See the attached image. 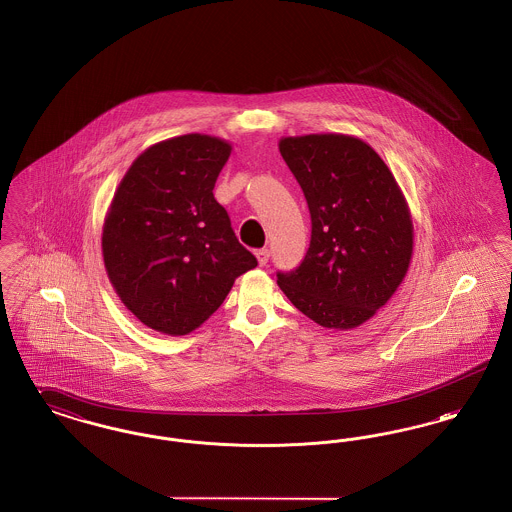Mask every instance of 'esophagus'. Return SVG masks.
Returning <instances> with one entry per match:
<instances>
[{
    "label": "esophagus",
    "instance_id": "esophagus-1",
    "mask_svg": "<svg viewBox=\"0 0 512 512\" xmlns=\"http://www.w3.org/2000/svg\"><path fill=\"white\" fill-rule=\"evenodd\" d=\"M255 255H257V261H259V265H261V267H265V265L268 263V257H270L268 249H259Z\"/></svg>",
    "mask_w": 512,
    "mask_h": 512
}]
</instances>
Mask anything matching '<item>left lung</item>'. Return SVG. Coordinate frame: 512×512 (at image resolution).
Instances as JSON below:
<instances>
[{"label": "left lung", "instance_id": "1", "mask_svg": "<svg viewBox=\"0 0 512 512\" xmlns=\"http://www.w3.org/2000/svg\"><path fill=\"white\" fill-rule=\"evenodd\" d=\"M280 153L313 222L299 268L278 286L305 317L351 330L397 292L413 259L411 209L384 159L357 136H284Z\"/></svg>", "mask_w": 512, "mask_h": 512}]
</instances>
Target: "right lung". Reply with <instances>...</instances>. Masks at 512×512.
<instances>
[{"label":"right lung","mask_w":512,"mask_h":512,"mask_svg":"<svg viewBox=\"0 0 512 512\" xmlns=\"http://www.w3.org/2000/svg\"><path fill=\"white\" fill-rule=\"evenodd\" d=\"M232 144L184 134L142 151L107 209L103 263L124 307L147 328L186 336L211 317L257 259L213 195Z\"/></svg>","instance_id":"right-lung-1"}]
</instances>
